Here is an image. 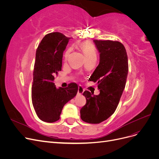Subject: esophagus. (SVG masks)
Instances as JSON below:
<instances>
[{
  "label": "esophagus",
  "mask_w": 159,
  "mask_h": 159,
  "mask_svg": "<svg viewBox=\"0 0 159 159\" xmlns=\"http://www.w3.org/2000/svg\"><path fill=\"white\" fill-rule=\"evenodd\" d=\"M84 88H83L82 87H81V86H79L78 91V93L80 94V95H81V94H82V93H84Z\"/></svg>",
  "instance_id": "34e87169"
}]
</instances>
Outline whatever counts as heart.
<instances>
[{
	"instance_id": "heart-1",
	"label": "heart",
	"mask_w": 159,
	"mask_h": 159,
	"mask_svg": "<svg viewBox=\"0 0 159 159\" xmlns=\"http://www.w3.org/2000/svg\"><path fill=\"white\" fill-rule=\"evenodd\" d=\"M80 48L84 52L86 60L90 59H97V50H96V48L93 44H91V43L88 42H85L80 45ZM70 52V48L66 50L65 53L66 59L68 58Z\"/></svg>"
}]
</instances>
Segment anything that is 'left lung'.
I'll return each instance as SVG.
<instances>
[{"instance_id":"left-lung-1","label":"left lung","mask_w":159,"mask_h":159,"mask_svg":"<svg viewBox=\"0 0 159 159\" xmlns=\"http://www.w3.org/2000/svg\"><path fill=\"white\" fill-rule=\"evenodd\" d=\"M100 53L99 64L89 81L98 83L100 93L85 91L86 103L80 110L84 121L98 124L107 119L116 110L125 87L129 66L125 48L118 41L93 40Z\"/></svg>"}]
</instances>
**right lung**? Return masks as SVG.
<instances>
[{"mask_svg": "<svg viewBox=\"0 0 159 159\" xmlns=\"http://www.w3.org/2000/svg\"><path fill=\"white\" fill-rule=\"evenodd\" d=\"M70 39L60 32L48 34L36 50L32 102L38 117L43 121L54 123L59 120L64 105L78 93L75 83L58 89L54 83V75L61 70L63 52Z\"/></svg>", "mask_w": 159, "mask_h": 159, "instance_id": "add662e5", "label": "right lung"}]
</instances>
